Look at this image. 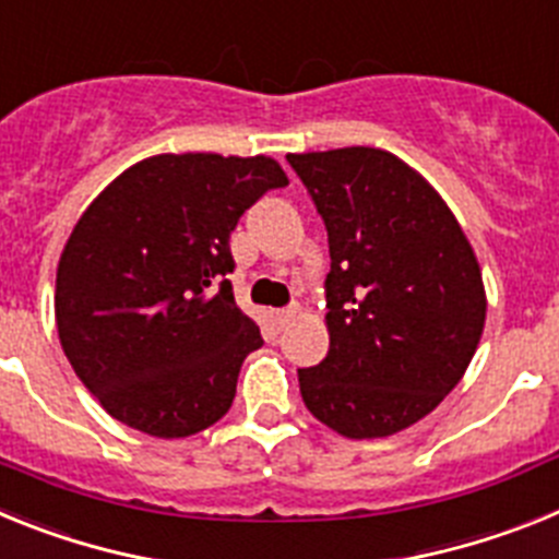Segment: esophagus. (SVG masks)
I'll use <instances>...</instances> for the list:
<instances>
[{
	"instance_id": "esophagus-1",
	"label": "esophagus",
	"mask_w": 559,
	"mask_h": 559,
	"mask_svg": "<svg viewBox=\"0 0 559 559\" xmlns=\"http://www.w3.org/2000/svg\"><path fill=\"white\" fill-rule=\"evenodd\" d=\"M296 313H299V308H296V305H290V308H285V310H276V313H274V324H276V328H280V330H283L285 324L294 322V316H296Z\"/></svg>"
}]
</instances>
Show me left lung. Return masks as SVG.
Masks as SVG:
<instances>
[{
    "label": "left lung",
    "instance_id": "8db88e82",
    "mask_svg": "<svg viewBox=\"0 0 559 559\" xmlns=\"http://www.w3.org/2000/svg\"><path fill=\"white\" fill-rule=\"evenodd\" d=\"M328 226L322 364L299 369L305 406L349 439L389 437L462 380L487 316L462 226L417 170L380 147L288 153Z\"/></svg>",
    "mask_w": 559,
    "mask_h": 559
}]
</instances>
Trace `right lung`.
I'll return each instance as SVG.
<instances>
[{
	"label": "right lung",
	"mask_w": 559,
	"mask_h": 559,
	"mask_svg": "<svg viewBox=\"0 0 559 559\" xmlns=\"http://www.w3.org/2000/svg\"><path fill=\"white\" fill-rule=\"evenodd\" d=\"M288 176L269 156L162 153L83 212L56 276L58 338L114 419L159 439L199 433L235 400L263 344L237 308L229 235Z\"/></svg>",
	"instance_id": "right-lung-1"
}]
</instances>
